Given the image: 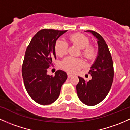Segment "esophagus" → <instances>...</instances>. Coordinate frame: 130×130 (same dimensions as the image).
<instances>
[{
	"mask_svg": "<svg viewBox=\"0 0 130 130\" xmlns=\"http://www.w3.org/2000/svg\"><path fill=\"white\" fill-rule=\"evenodd\" d=\"M67 76H68V78H70L71 77L73 76V75L70 73H67Z\"/></svg>",
	"mask_w": 130,
	"mask_h": 130,
	"instance_id": "1",
	"label": "esophagus"
}]
</instances>
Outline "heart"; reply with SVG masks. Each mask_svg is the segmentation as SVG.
<instances>
[{"label":"heart","mask_w":130,"mask_h":130,"mask_svg":"<svg viewBox=\"0 0 130 130\" xmlns=\"http://www.w3.org/2000/svg\"><path fill=\"white\" fill-rule=\"evenodd\" d=\"M68 41L72 44L77 45L81 49V55L88 60H92L96 57L98 51L96 47L93 45H89V39L88 37L81 33H76L68 37ZM55 51L57 55L63 57L67 54L68 45L65 41L62 39L58 40L55 45ZM83 62L79 58L68 57L63 60L62 67L63 70L70 73L76 72L83 66Z\"/></svg>","instance_id":"obj_1"}]
</instances>
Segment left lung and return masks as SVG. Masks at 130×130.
I'll return each instance as SVG.
<instances>
[{
    "label": "left lung",
    "mask_w": 130,
    "mask_h": 130,
    "mask_svg": "<svg viewBox=\"0 0 130 130\" xmlns=\"http://www.w3.org/2000/svg\"><path fill=\"white\" fill-rule=\"evenodd\" d=\"M86 31L98 38L99 52L96 60L88 72L92 76V79L86 81L78 77L76 91L83 103L93 106L103 101L110 90L114 76L113 64L107 44L103 38L95 31Z\"/></svg>",
    "instance_id": "left-lung-1"
}]
</instances>
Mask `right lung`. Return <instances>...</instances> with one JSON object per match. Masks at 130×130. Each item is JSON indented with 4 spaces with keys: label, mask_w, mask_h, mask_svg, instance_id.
<instances>
[{
    "label": "right lung",
    "mask_w": 130,
    "mask_h": 130,
    "mask_svg": "<svg viewBox=\"0 0 130 130\" xmlns=\"http://www.w3.org/2000/svg\"><path fill=\"white\" fill-rule=\"evenodd\" d=\"M67 31L41 29L34 36L26 50L21 68L24 85L29 96L41 105H49L56 101L67 78L66 73L61 70L54 76L47 73L53 65V59H56V41Z\"/></svg>",
    "instance_id": "right-lung-1"
}]
</instances>
